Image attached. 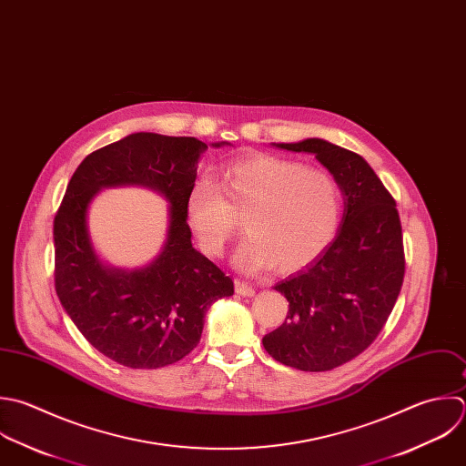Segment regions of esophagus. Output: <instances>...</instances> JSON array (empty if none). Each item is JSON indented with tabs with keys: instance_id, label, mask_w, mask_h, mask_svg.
<instances>
[{
	"instance_id": "esophagus-1",
	"label": "esophagus",
	"mask_w": 466,
	"mask_h": 466,
	"mask_svg": "<svg viewBox=\"0 0 466 466\" xmlns=\"http://www.w3.org/2000/svg\"><path fill=\"white\" fill-rule=\"evenodd\" d=\"M234 285H236V292H238L239 296H243V298H252V296L256 294L254 287L248 285V283H245V281H241V279H236Z\"/></svg>"
}]
</instances>
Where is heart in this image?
<instances>
[{
	"label": "heart",
	"mask_w": 466,
	"mask_h": 466,
	"mask_svg": "<svg viewBox=\"0 0 466 466\" xmlns=\"http://www.w3.org/2000/svg\"><path fill=\"white\" fill-rule=\"evenodd\" d=\"M219 190L201 179L185 199V218L199 248L212 258L225 252L239 232L250 238L238 248L234 263L254 274L278 265L296 272L312 265L336 239L341 223V190L336 177L316 167L258 156L230 165Z\"/></svg>",
	"instance_id": "obj_1"
}]
</instances>
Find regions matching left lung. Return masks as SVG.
Returning a JSON list of instances; mask_svg holds the SVG:
<instances>
[{
  "instance_id": "1",
  "label": "left lung",
  "mask_w": 466,
  "mask_h": 466,
  "mask_svg": "<svg viewBox=\"0 0 466 466\" xmlns=\"http://www.w3.org/2000/svg\"><path fill=\"white\" fill-rule=\"evenodd\" d=\"M276 147L314 154L343 194L336 239L274 287L285 294L289 314L263 338L276 361L325 372L367 350L385 327L405 278L401 221L394 198L360 154L318 137Z\"/></svg>"
}]
</instances>
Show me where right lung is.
<instances>
[{
  "mask_svg": "<svg viewBox=\"0 0 466 466\" xmlns=\"http://www.w3.org/2000/svg\"><path fill=\"white\" fill-rule=\"evenodd\" d=\"M207 148L196 137L130 134L81 161L54 218L57 298L85 339L123 367L161 369L183 360L198 347L210 305L234 294L232 279L192 247L185 218ZM128 184L156 189L169 203L162 252L134 271L105 266L86 225L99 189Z\"/></svg>",
  "mask_w": 466,
  "mask_h": 466,
  "instance_id": "obj_1",
  "label": "right lung"
}]
</instances>
